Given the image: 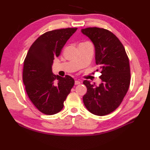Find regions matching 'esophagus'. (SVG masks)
Masks as SVG:
<instances>
[{"instance_id": "34e87169", "label": "esophagus", "mask_w": 150, "mask_h": 150, "mask_svg": "<svg viewBox=\"0 0 150 150\" xmlns=\"http://www.w3.org/2000/svg\"><path fill=\"white\" fill-rule=\"evenodd\" d=\"M81 84V82L79 81H75V85H78V84Z\"/></svg>"}]
</instances>
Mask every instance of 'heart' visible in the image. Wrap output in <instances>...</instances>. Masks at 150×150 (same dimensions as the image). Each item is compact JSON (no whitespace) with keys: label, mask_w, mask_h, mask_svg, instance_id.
I'll list each match as a JSON object with an SVG mask.
<instances>
[{"label":"heart","mask_w":150,"mask_h":150,"mask_svg":"<svg viewBox=\"0 0 150 150\" xmlns=\"http://www.w3.org/2000/svg\"><path fill=\"white\" fill-rule=\"evenodd\" d=\"M88 43H90V42H82V43H81V44H88Z\"/></svg>","instance_id":"b5f03b06"}]
</instances>
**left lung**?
Returning a JSON list of instances; mask_svg holds the SVG:
<instances>
[{
  "instance_id": "1",
  "label": "left lung",
  "mask_w": 150,
  "mask_h": 150,
  "mask_svg": "<svg viewBox=\"0 0 150 150\" xmlns=\"http://www.w3.org/2000/svg\"><path fill=\"white\" fill-rule=\"evenodd\" d=\"M81 32L93 42L95 62L100 69L98 86L85 80L87 92L83 102L88 110L104 116L115 110L122 103L130 84L129 59L119 39L111 31L97 27L82 29Z\"/></svg>"
}]
</instances>
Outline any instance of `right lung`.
<instances>
[{"instance_id": "1", "label": "right lung", "mask_w": 150, "mask_h": 150, "mask_svg": "<svg viewBox=\"0 0 150 150\" xmlns=\"http://www.w3.org/2000/svg\"><path fill=\"white\" fill-rule=\"evenodd\" d=\"M77 28L55 30L44 33L28 50L24 62L23 79L26 93L40 112L54 115L61 111L64 102L75 84L71 77L52 73L53 60Z\"/></svg>"}]
</instances>
